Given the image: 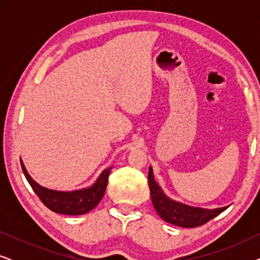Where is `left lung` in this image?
Masks as SVG:
<instances>
[{"label": "left lung", "instance_id": "1", "mask_svg": "<svg viewBox=\"0 0 260 260\" xmlns=\"http://www.w3.org/2000/svg\"><path fill=\"white\" fill-rule=\"evenodd\" d=\"M148 179L151 201L156 212L166 222L172 223V225L183 227V229L201 226L229 208V206L214 209L194 207V206L174 200V199L169 198L163 191L161 186L156 182L151 167H149Z\"/></svg>", "mask_w": 260, "mask_h": 260}]
</instances>
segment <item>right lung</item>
<instances>
[{
	"label": "right lung",
	"instance_id": "obj_1",
	"mask_svg": "<svg viewBox=\"0 0 260 260\" xmlns=\"http://www.w3.org/2000/svg\"><path fill=\"white\" fill-rule=\"evenodd\" d=\"M23 174L35 194L51 211L66 215H81L92 211L104 197L110 172L112 167L103 170L93 184L76 190H55L41 186L28 174L21 159Z\"/></svg>",
	"mask_w": 260,
	"mask_h": 260
}]
</instances>
